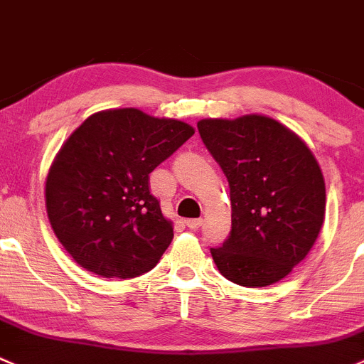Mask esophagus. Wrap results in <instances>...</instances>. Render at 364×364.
<instances>
[{
  "label": "esophagus",
  "instance_id": "34e87169",
  "mask_svg": "<svg viewBox=\"0 0 364 364\" xmlns=\"http://www.w3.org/2000/svg\"><path fill=\"white\" fill-rule=\"evenodd\" d=\"M201 224H203V219H187L186 220V226L189 228V230H198V228L201 226Z\"/></svg>",
  "mask_w": 364,
  "mask_h": 364
}]
</instances>
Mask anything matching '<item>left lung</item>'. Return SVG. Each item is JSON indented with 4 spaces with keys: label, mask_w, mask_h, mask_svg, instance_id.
Returning <instances> with one entry per match:
<instances>
[{
    "label": "left lung",
    "mask_w": 364,
    "mask_h": 364,
    "mask_svg": "<svg viewBox=\"0 0 364 364\" xmlns=\"http://www.w3.org/2000/svg\"><path fill=\"white\" fill-rule=\"evenodd\" d=\"M198 129L230 183V238L210 249L217 268L243 287L279 282L305 259L324 223L326 186L316 156L266 115L201 119Z\"/></svg>",
    "instance_id": "obj_1"
}]
</instances>
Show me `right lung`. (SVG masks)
<instances>
[{
  "instance_id": "right-lung-1",
  "label": "right lung",
  "mask_w": 364,
  "mask_h": 364,
  "mask_svg": "<svg viewBox=\"0 0 364 364\" xmlns=\"http://www.w3.org/2000/svg\"><path fill=\"white\" fill-rule=\"evenodd\" d=\"M194 134L177 119L138 108L89 115L48 168L45 205L61 245L82 268L133 279L157 264L173 223L149 191V173Z\"/></svg>"
}]
</instances>
